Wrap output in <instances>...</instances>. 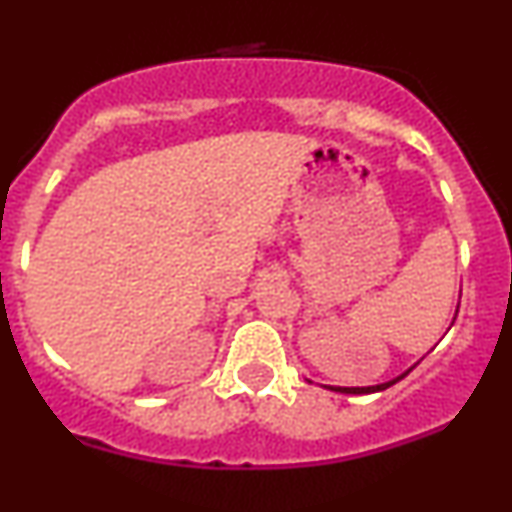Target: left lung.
<instances>
[{"label":"left lung","instance_id":"left-lung-1","mask_svg":"<svg viewBox=\"0 0 512 512\" xmlns=\"http://www.w3.org/2000/svg\"><path fill=\"white\" fill-rule=\"evenodd\" d=\"M455 317H457V313H455ZM411 368H414V366H411ZM411 368L404 370V373L397 375V378L387 380V383H380V385H368V387H334V385H327V390L342 392V395H370V392H383V390H387V387H390V385H395L397 380H402L404 375H409Z\"/></svg>","mask_w":512,"mask_h":512}]
</instances>
